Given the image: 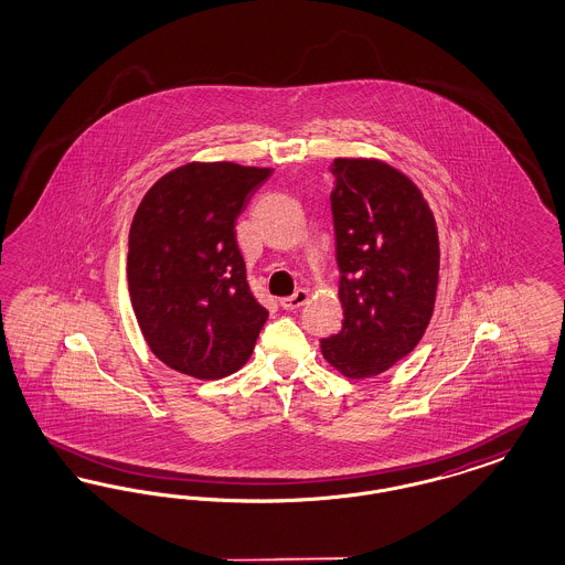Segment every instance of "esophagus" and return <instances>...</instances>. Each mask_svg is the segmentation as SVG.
<instances>
[{
  "mask_svg": "<svg viewBox=\"0 0 565 565\" xmlns=\"http://www.w3.org/2000/svg\"><path fill=\"white\" fill-rule=\"evenodd\" d=\"M307 298H309V292H307V290H302V288H298L295 295L281 298V300H279V305H281V309L292 311V309H298L300 305H305V302H307Z\"/></svg>",
  "mask_w": 565,
  "mask_h": 565,
  "instance_id": "esophagus-1",
  "label": "esophagus"
}]
</instances>
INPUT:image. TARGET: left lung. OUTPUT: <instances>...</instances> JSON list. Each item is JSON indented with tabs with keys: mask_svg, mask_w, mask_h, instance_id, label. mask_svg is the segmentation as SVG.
<instances>
[{
	"mask_svg": "<svg viewBox=\"0 0 565 565\" xmlns=\"http://www.w3.org/2000/svg\"><path fill=\"white\" fill-rule=\"evenodd\" d=\"M330 210L343 328L320 341L343 375L387 371L419 343L438 284V233L419 189L390 164L337 159Z\"/></svg>",
	"mask_w": 565,
	"mask_h": 565,
	"instance_id": "obj_1",
	"label": "left lung"
}]
</instances>
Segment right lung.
<instances>
[{"label": "right lung", "instance_id": "obj_1", "mask_svg": "<svg viewBox=\"0 0 565 565\" xmlns=\"http://www.w3.org/2000/svg\"><path fill=\"white\" fill-rule=\"evenodd\" d=\"M270 169L190 162L146 192L129 233L135 318L178 373L222 379L249 360L269 311L249 292L235 222Z\"/></svg>", "mask_w": 565, "mask_h": 565}]
</instances>
